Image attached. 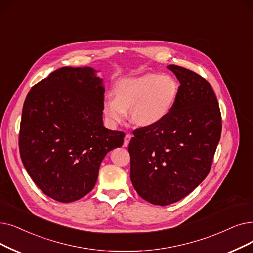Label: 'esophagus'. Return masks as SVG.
<instances>
[{"instance_id": "1", "label": "esophagus", "mask_w": 253, "mask_h": 253, "mask_svg": "<svg viewBox=\"0 0 253 253\" xmlns=\"http://www.w3.org/2000/svg\"><path fill=\"white\" fill-rule=\"evenodd\" d=\"M131 137H132V135H131V134H126L125 135V137H124V146L125 147H127L129 145V141H130Z\"/></svg>"}]
</instances>
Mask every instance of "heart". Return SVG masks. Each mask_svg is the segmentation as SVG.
Segmentation results:
<instances>
[{
    "label": "heart",
    "instance_id": "1",
    "mask_svg": "<svg viewBox=\"0 0 253 253\" xmlns=\"http://www.w3.org/2000/svg\"><path fill=\"white\" fill-rule=\"evenodd\" d=\"M178 84L169 75L148 73L117 83L114 98L103 103V113L113 124L122 122L130 111L131 122L148 127L159 123L174 105Z\"/></svg>",
    "mask_w": 253,
    "mask_h": 253
}]
</instances>
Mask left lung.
I'll return each instance as SVG.
<instances>
[{
  "label": "left lung",
  "mask_w": 253,
  "mask_h": 253,
  "mask_svg": "<svg viewBox=\"0 0 253 253\" xmlns=\"http://www.w3.org/2000/svg\"><path fill=\"white\" fill-rule=\"evenodd\" d=\"M180 82L169 114L133 131L130 179L145 201L168 206L182 200L210 172L220 139L221 113L211 84L187 68L169 65Z\"/></svg>",
  "instance_id": "obj_1"
}]
</instances>
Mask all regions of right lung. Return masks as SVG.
Here are the masks:
<instances>
[{
  "mask_svg": "<svg viewBox=\"0 0 253 253\" xmlns=\"http://www.w3.org/2000/svg\"><path fill=\"white\" fill-rule=\"evenodd\" d=\"M91 67H62L28 93L18 146L32 180L52 200L78 201L97 182L106 154L124 132L103 126L104 89Z\"/></svg>",
  "mask_w": 253,
  "mask_h": 253,
  "instance_id": "add662e5",
  "label": "right lung"
}]
</instances>
